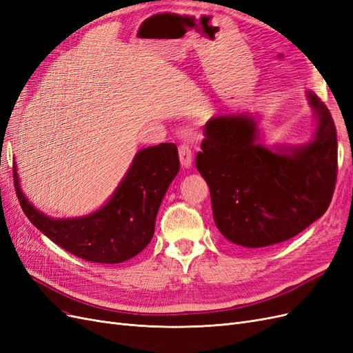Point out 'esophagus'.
I'll return each instance as SVG.
<instances>
[{
    "label": "esophagus",
    "mask_w": 353,
    "mask_h": 353,
    "mask_svg": "<svg viewBox=\"0 0 353 353\" xmlns=\"http://www.w3.org/2000/svg\"><path fill=\"white\" fill-rule=\"evenodd\" d=\"M178 152H179V161H181V165L184 168H190L191 166V162H192V150H191V145L188 143H182L179 148H178Z\"/></svg>",
    "instance_id": "1"
}]
</instances>
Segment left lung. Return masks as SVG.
<instances>
[{
	"label": "left lung",
	"mask_w": 353,
	"mask_h": 353,
	"mask_svg": "<svg viewBox=\"0 0 353 353\" xmlns=\"http://www.w3.org/2000/svg\"><path fill=\"white\" fill-rule=\"evenodd\" d=\"M314 141L290 153L255 143L247 115H223L204 125L196 166L210 188L213 217L235 245L269 247L294 238L329 209L337 179V134L329 108L315 93Z\"/></svg>",
	"instance_id": "obj_1"
}]
</instances>
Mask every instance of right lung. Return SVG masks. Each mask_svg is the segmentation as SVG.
Wrapping results in <instances>:
<instances>
[{
    "label": "right lung",
    "instance_id": "add662e5",
    "mask_svg": "<svg viewBox=\"0 0 353 353\" xmlns=\"http://www.w3.org/2000/svg\"><path fill=\"white\" fill-rule=\"evenodd\" d=\"M179 171L178 149L162 143L140 150L125 178L101 210L79 219H51L36 210L19 187L16 196L26 217L43 235L79 259L93 263H123L141 252L154 232L157 210Z\"/></svg>",
    "mask_w": 353,
    "mask_h": 353
}]
</instances>
